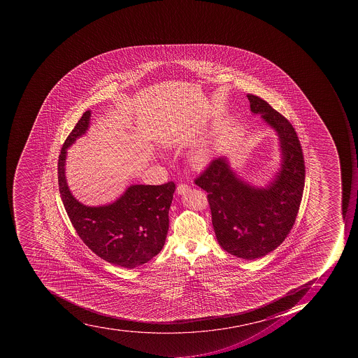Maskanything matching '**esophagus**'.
<instances>
[{
	"label": "esophagus",
	"mask_w": 358,
	"mask_h": 358,
	"mask_svg": "<svg viewBox=\"0 0 358 358\" xmlns=\"http://www.w3.org/2000/svg\"><path fill=\"white\" fill-rule=\"evenodd\" d=\"M188 190L189 187L187 186V185H185V183H181V185H179V186L177 187L178 194H186V192H188Z\"/></svg>",
	"instance_id": "34e87169"
}]
</instances>
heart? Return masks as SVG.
Instances as JSON below:
<instances>
[{
  "label": "heart",
  "mask_w": 358,
  "mask_h": 358,
  "mask_svg": "<svg viewBox=\"0 0 358 358\" xmlns=\"http://www.w3.org/2000/svg\"><path fill=\"white\" fill-rule=\"evenodd\" d=\"M214 158V144L211 140H203L198 144L196 149L192 150L189 157V161L194 168L197 169H203L210 164L211 160Z\"/></svg>",
  "instance_id": "heart-1"
}]
</instances>
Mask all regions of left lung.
Segmentation results:
<instances>
[{
	"instance_id": "8db88e82",
	"label": "left lung",
	"mask_w": 358,
	"mask_h": 358,
	"mask_svg": "<svg viewBox=\"0 0 358 358\" xmlns=\"http://www.w3.org/2000/svg\"><path fill=\"white\" fill-rule=\"evenodd\" d=\"M251 112L275 131L281 161L264 186L237 175L227 158L211 162L196 185L208 192L211 222L218 244L244 259L268 255L281 245L296 222L303 194V155L290 122L259 96L248 94Z\"/></svg>"
}]
</instances>
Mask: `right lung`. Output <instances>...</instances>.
Instances as JSON below:
<instances>
[{
    "instance_id": "right-lung-1",
    "label": "right lung",
    "mask_w": 358,
    "mask_h": 358,
    "mask_svg": "<svg viewBox=\"0 0 358 358\" xmlns=\"http://www.w3.org/2000/svg\"><path fill=\"white\" fill-rule=\"evenodd\" d=\"M86 110L62 145L58 182L62 203L83 242L110 264L134 268L160 253L169 229V209L175 183L132 185L112 203L87 206L73 197L66 179L67 149L90 129Z\"/></svg>"
}]
</instances>
